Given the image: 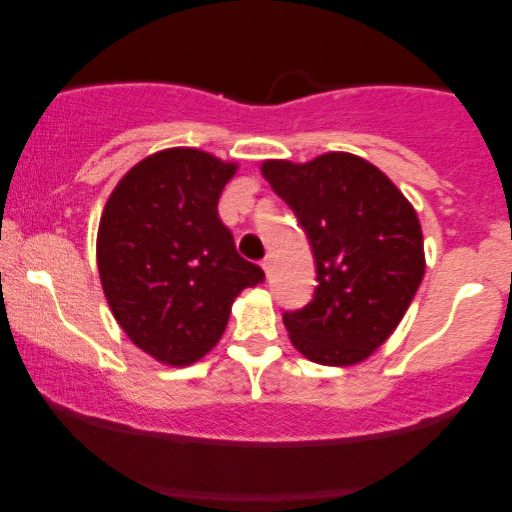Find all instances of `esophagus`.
Wrapping results in <instances>:
<instances>
[{
  "label": "esophagus",
  "instance_id": "obj_1",
  "mask_svg": "<svg viewBox=\"0 0 512 512\" xmlns=\"http://www.w3.org/2000/svg\"><path fill=\"white\" fill-rule=\"evenodd\" d=\"M272 261H275V256H272V254H265V258L261 261L263 270H265V275H270V272H272Z\"/></svg>",
  "mask_w": 512,
  "mask_h": 512
}]
</instances>
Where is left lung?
I'll list each match as a JSON object with an SVG mask.
<instances>
[{
	"mask_svg": "<svg viewBox=\"0 0 512 512\" xmlns=\"http://www.w3.org/2000/svg\"><path fill=\"white\" fill-rule=\"evenodd\" d=\"M263 177L310 240L317 286L284 312L293 347L324 366L368 359L394 333L424 277L415 209L368 160L324 153L305 165L265 160Z\"/></svg>",
	"mask_w": 512,
	"mask_h": 512,
	"instance_id": "left-lung-1",
	"label": "left lung"
}]
</instances>
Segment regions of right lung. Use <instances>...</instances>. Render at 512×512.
Segmentation results:
<instances>
[{
  "label": "right lung",
  "instance_id": "1",
  "mask_svg": "<svg viewBox=\"0 0 512 512\" xmlns=\"http://www.w3.org/2000/svg\"><path fill=\"white\" fill-rule=\"evenodd\" d=\"M237 165L198 149L137 163L107 200L97 268L111 312L153 359L188 366L226 331L230 305L265 275L235 249L219 195Z\"/></svg>",
  "mask_w": 512,
  "mask_h": 512
}]
</instances>
